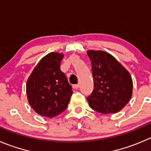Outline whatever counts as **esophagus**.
Wrapping results in <instances>:
<instances>
[{
	"label": "esophagus",
	"instance_id": "34e87169",
	"mask_svg": "<svg viewBox=\"0 0 151 151\" xmlns=\"http://www.w3.org/2000/svg\"><path fill=\"white\" fill-rule=\"evenodd\" d=\"M78 87H79V84H73V88L75 89V90L78 89Z\"/></svg>",
	"mask_w": 151,
	"mask_h": 151
}]
</instances>
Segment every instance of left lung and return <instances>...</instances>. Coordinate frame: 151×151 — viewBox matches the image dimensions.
Returning <instances> with one entry per match:
<instances>
[{
  "label": "left lung",
  "instance_id": "obj_1",
  "mask_svg": "<svg viewBox=\"0 0 151 151\" xmlns=\"http://www.w3.org/2000/svg\"><path fill=\"white\" fill-rule=\"evenodd\" d=\"M92 64L94 88L87 97L93 110L103 114L116 113L129 102L133 94L130 73L110 53L87 51Z\"/></svg>",
  "mask_w": 151,
  "mask_h": 151
}]
</instances>
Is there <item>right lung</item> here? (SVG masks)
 Returning <instances> with one entry per match:
<instances>
[{
  "instance_id": "right-lung-1",
  "label": "right lung",
  "mask_w": 151,
  "mask_h": 151,
  "mask_svg": "<svg viewBox=\"0 0 151 151\" xmlns=\"http://www.w3.org/2000/svg\"><path fill=\"white\" fill-rule=\"evenodd\" d=\"M64 54L52 52L43 57L26 84L29 104L38 115L53 118L67 107L73 94L65 74L60 70Z\"/></svg>"
}]
</instances>
